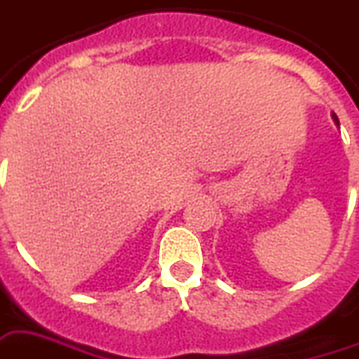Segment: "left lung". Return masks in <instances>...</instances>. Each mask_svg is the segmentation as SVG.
<instances>
[{
  "label": "left lung",
  "instance_id": "left-lung-1",
  "mask_svg": "<svg viewBox=\"0 0 359 359\" xmlns=\"http://www.w3.org/2000/svg\"><path fill=\"white\" fill-rule=\"evenodd\" d=\"M332 118H334V121H336V125H339V121H337V116H336V114H332Z\"/></svg>",
  "mask_w": 359,
  "mask_h": 359
}]
</instances>
